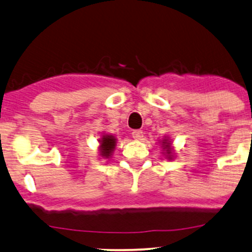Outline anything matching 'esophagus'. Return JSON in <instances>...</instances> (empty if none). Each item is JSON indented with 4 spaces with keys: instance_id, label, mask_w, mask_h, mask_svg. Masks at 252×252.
I'll list each match as a JSON object with an SVG mask.
<instances>
[{
    "instance_id": "34e87169",
    "label": "esophagus",
    "mask_w": 252,
    "mask_h": 252,
    "mask_svg": "<svg viewBox=\"0 0 252 252\" xmlns=\"http://www.w3.org/2000/svg\"><path fill=\"white\" fill-rule=\"evenodd\" d=\"M132 137L135 139V140H141L143 139V132L140 129H135V131L132 132Z\"/></svg>"
}]
</instances>
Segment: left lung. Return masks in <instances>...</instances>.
Wrapping results in <instances>:
<instances>
[{
	"mask_svg": "<svg viewBox=\"0 0 252 252\" xmlns=\"http://www.w3.org/2000/svg\"><path fill=\"white\" fill-rule=\"evenodd\" d=\"M161 147H162V151H164V156L166 157L168 160H172L174 158V153H173V150H172V143H171L170 138H164L161 140Z\"/></svg>",
	"mask_w": 252,
	"mask_h": 252,
	"instance_id": "8db88e82",
	"label": "left lung"
}]
</instances>
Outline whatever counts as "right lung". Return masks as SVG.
Returning a JSON list of instances; mask_svg holds the SVG:
<instances>
[{"mask_svg": "<svg viewBox=\"0 0 252 252\" xmlns=\"http://www.w3.org/2000/svg\"><path fill=\"white\" fill-rule=\"evenodd\" d=\"M115 145H117V138L113 134H103L99 139V156L105 159L111 158L115 149Z\"/></svg>", "mask_w": 252, "mask_h": 252, "instance_id": "add662e5", "label": "right lung"}]
</instances>
